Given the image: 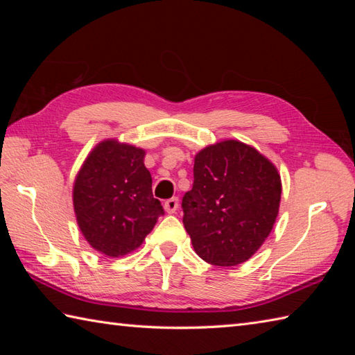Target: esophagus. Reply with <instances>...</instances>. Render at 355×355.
I'll list each match as a JSON object with an SVG mask.
<instances>
[{
	"mask_svg": "<svg viewBox=\"0 0 355 355\" xmlns=\"http://www.w3.org/2000/svg\"><path fill=\"white\" fill-rule=\"evenodd\" d=\"M177 209H178V198L177 197H173L164 202V210L168 214H175Z\"/></svg>",
	"mask_w": 355,
	"mask_h": 355,
	"instance_id": "1",
	"label": "esophagus"
}]
</instances>
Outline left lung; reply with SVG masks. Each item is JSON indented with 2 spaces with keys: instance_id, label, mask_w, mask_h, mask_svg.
Masks as SVG:
<instances>
[{
  "instance_id": "left-lung-1",
  "label": "left lung",
  "mask_w": 355,
  "mask_h": 355,
  "mask_svg": "<svg viewBox=\"0 0 355 355\" xmlns=\"http://www.w3.org/2000/svg\"><path fill=\"white\" fill-rule=\"evenodd\" d=\"M281 193L275 164L245 143L224 140L200 150L182 201L193 250L218 267L250 259L273 229Z\"/></svg>"
}]
</instances>
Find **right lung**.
<instances>
[{
  "label": "right lung",
  "instance_id": "1",
  "mask_svg": "<svg viewBox=\"0 0 355 355\" xmlns=\"http://www.w3.org/2000/svg\"><path fill=\"white\" fill-rule=\"evenodd\" d=\"M143 158L140 148L103 140L74 180L73 206L82 235L94 250L111 258L139 248L164 215Z\"/></svg>",
  "mask_w": 355,
  "mask_h": 355
}]
</instances>
